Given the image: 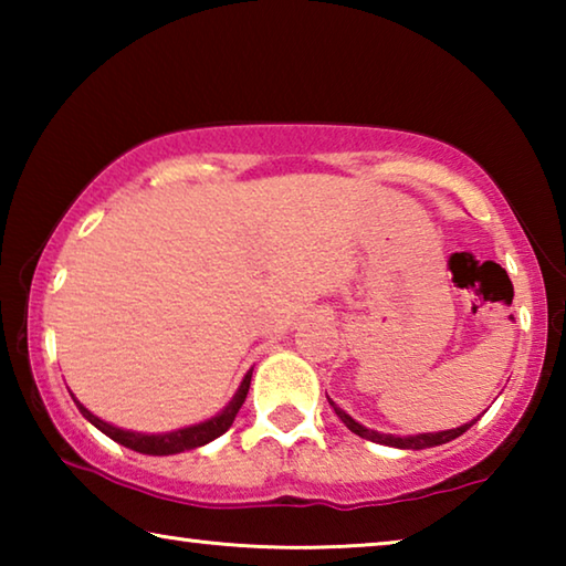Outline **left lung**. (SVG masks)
Wrapping results in <instances>:
<instances>
[{
	"mask_svg": "<svg viewBox=\"0 0 566 566\" xmlns=\"http://www.w3.org/2000/svg\"><path fill=\"white\" fill-rule=\"evenodd\" d=\"M329 399V397H327ZM329 405L334 407V415H337L344 427L349 429L361 439H369V442H377V444H385V447H395V449H429V447H439V444H447L452 442V439L462 437L469 427L476 424V419L467 421L462 427H454V429H444V432H424V434H407V437H399V434H385V432H377V429H367L364 424H359L357 419H352L347 411L339 409L334 401L329 399Z\"/></svg>",
	"mask_w": 566,
	"mask_h": 566,
	"instance_id": "obj_1",
	"label": "left lung"
}]
</instances>
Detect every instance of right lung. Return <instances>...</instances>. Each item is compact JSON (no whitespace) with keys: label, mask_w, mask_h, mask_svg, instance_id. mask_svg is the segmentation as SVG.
Returning a JSON list of instances; mask_svg holds the SVG:
<instances>
[{"label":"right lung","mask_w":566,"mask_h":566,"mask_svg":"<svg viewBox=\"0 0 566 566\" xmlns=\"http://www.w3.org/2000/svg\"><path fill=\"white\" fill-rule=\"evenodd\" d=\"M249 381H252V369L247 371L242 385L234 391V397L229 405L214 415L212 419H205L199 421V424H189V427H181L175 429V432H161V434H145V432H132V429H122V427H114L109 421L99 419L97 415H92V411L82 405L80 399H74L76 409L82 411V417L92 421L94 427L99 429L102 434H107L114 442L124 444L127 449H134V452L139 454H151V457H167V454H179V452H187V449H197V447H205L209 442H214L217 437H222L229 427H232V421L237 417V411L242 409L244 399H247V391H249Z\"/></svg>","instance_id":"add662e5"}]
</instances>
